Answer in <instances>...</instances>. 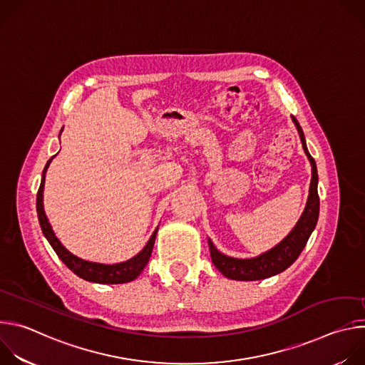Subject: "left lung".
Returning a JSON list of instances; mask_svg holds the SVG:
<instances>
[{
	"instance_id": "8db88e82",
	"label": "left lung",
	"mask_w": 365,
	"mask_h": 365,
	"mask_svg": "<svg viewBox=\"0 0 365 365\" xmlns=\"http://www.w3.org/2000/svg\"><path fill=\"white\" fill-rule=\"evenodd\" d=\"M292 120L299 131V137H300L303 150H304L307 159L310 162V166H312V179H310V187H309L306 207H304L300 220L294 225V228L290 231V234L282 242H279L272 250L259 254L258 257H254V258L228 257V255L222 254L221 251H218L211 240H207V242H210V251H211V258H212L214 266L225 277H228L231 280H241V282L262 280V279H267V277H272L274 274L284 272L287 267H290L296 262L297 257L303 251L310 234L314 232V230L317 227L318 217H319L317 163L307 151L302 127L299 125V123L294 117H292Z\"/></svg>"
}]
</instances>
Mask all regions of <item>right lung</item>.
I'll use <instances>...</instances> for the list:
<instances>
[{"mask_svg": "<svg viewBox=\"0 0 365 365\" xmlns=\"http://www.w3.org/2000/svg\"><path fill=\"white\" fill-rule=\"evenodd\" d=\"M53 158L48 159V162L44 166V170L41 175V183H40V187L37 192V199H36L37 217H38V222H40V227H41V231H43L46 240L48 241L51 248L55 250L58 257L68 266V269H71L76 276H79L83 280L101 283V284H120V283L133 282L134 279H137L140 276V273L148 263L151 251H153V245L155 241V234H158L159 228H155V231L150 237L145 247L137 255H134L133 258H130V259H127V262H123V263H117V264L92 263V262H86V259H82V258L73 255L69 250H66L63 247V244L55 235L53 230H51V225L48 224V220L44 214V207H43V189H44L46 172H47L50 162L53 160Z\"/></svg>", "mask_w": 365, "mask_h": 365, "instance_id": "1", "label": "right lung"}]
</instances>
